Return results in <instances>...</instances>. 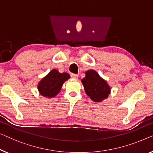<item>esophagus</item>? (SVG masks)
Listing matches in <instances>:
<instances>
[{"mask_svg":"<svg viewBox=\"0 0 153 153\" xmlns=\"http://www.w3.org/2000/svg\"><path fill=\"white\" fill-rule=\"evenodd\" d=\"M71 77H72V78H77V77H78V75L77 74H71Z\"/></svg>","mask_w":153,"mask_h":153,"instance_id":"esophagus-1","label":"esophagus"}]
</instances>
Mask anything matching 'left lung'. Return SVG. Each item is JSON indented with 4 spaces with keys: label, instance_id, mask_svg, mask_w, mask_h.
<instances>
[{
    "label": "left lung",
    "instance_id": "left-lung-1",
    "mask_svg": "<svg viewBox=\"0 0 153 153\" xmlns=\"http://www.w3.org/2000/svg\"><path fill=\"white\" fill-rule=\"evenodd\" d=\"M82 82L86 93L94 102H101L110 93V86L94 70L87 71Z\"/></svg>",
    "mask_w": 153,
    "mask_h": 153
}]
</instances>
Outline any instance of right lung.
I'll return each mask as SVG.
<instances>
[{
	"instance_id": "right-lung-1",
	"label": "right lung",
	"mask_w": 153,
	"mask_h": 153,
	"mask_svg": "<svg viewBox=\"0 0 153 153\" xmlns=\"http://www.w3.org/2000/svg\"><path fill=\"white\" fill-rule=\"evenodd\" d=\"M70 78L67 73H59L53 69L42 79L38 84V88L41 95L47 97H53L61 90L63 83Z\"/></svg>"
}]
</instances>
